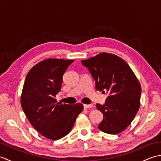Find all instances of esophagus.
Masks as SVG:
<instances>
[{
  "mask_svg": "<svg viewBox=\"0 0 161 161\" xmlns=\"http://www.w3.org/2000/svg\"><path fill=\"white\" fill-rule=\"evenodd\" d=\"M84 108H93V104H84Z\"/></svg>",
  "mask_w": 161,
  "mask_h": 161,
  "instance_id": "1",
  "label": "esophagus"
}]
</instances>
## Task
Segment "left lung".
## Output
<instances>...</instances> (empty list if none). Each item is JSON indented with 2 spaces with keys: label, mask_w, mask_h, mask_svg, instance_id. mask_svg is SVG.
I'll return each mask as SVG.
<instances>
[{
  "label": "left lung",
  "mask_w": 161,
  "mask_h": 161,
  "mask_svg": "<svg viewBox=\"0 0 161 161\" xmlns=\"http://www.w3.org/2000/svg\"><path fill=\"white\" fill-rule=\"evenodd\" d=\"M81 62L89 70L95 88L108 96L103 105L96 104L104 115L98 128L118 134L131 124L138 111L141 86L128 64L114 54L101 53Z\"/></svg>",
  "instance_id": "left-lung-1"
}]
</instances>
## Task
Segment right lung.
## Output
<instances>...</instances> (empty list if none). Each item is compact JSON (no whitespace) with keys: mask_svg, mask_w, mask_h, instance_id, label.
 I'll list each match as a JSON object with an SVG mask.
<instances>
[{"mask_svg":"<svg viewBox=\"0 0 161 161\" xmlns=\"http://www.w3.org/2000/svg\"><path fill=\"white\" fill-rule=\"evenodd\" d=\"M73 61L49 58L40 61L30 70L23 84L20 104L24 113L33 127L52 141L68 134L84 109L80 103L63 104L55 99Z\"/></svg>","mask_w":161,"mask_h":161,"instance_id":"1","label":"right lung"}]
</instances>
